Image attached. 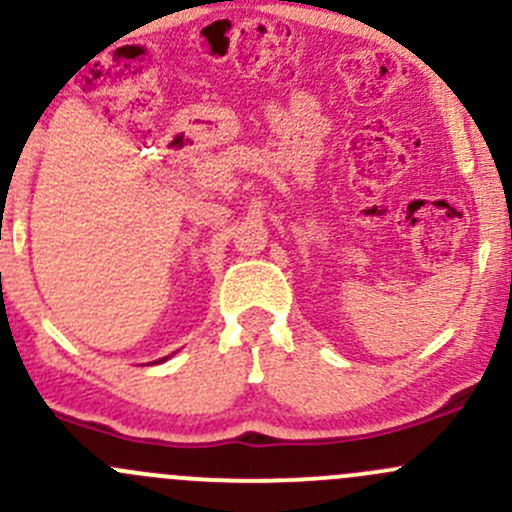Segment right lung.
<instances>
[{"label": "right lung", "instance_id": "obj_1", "mask_svg": "<svg viewBox=\"0 0 512 512\" xmlns=\"http://www.w3.org/2000/svg\"><path fill=\"white\" fill-rule=\"evenodd\" d=\"M160 361H165V359H160Z\"/></svg>", "mask_w": 512, "mask_h": 512}]
</instances>
